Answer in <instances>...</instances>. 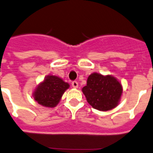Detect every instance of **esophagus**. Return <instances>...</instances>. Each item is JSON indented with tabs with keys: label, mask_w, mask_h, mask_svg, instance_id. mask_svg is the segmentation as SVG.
Here are the masks:
<instances>
[{
	"label": "esophagus",
	"mask_w": 153,
	"mask_h": 153,
	"mask_svg": "<svg viewBox=\"0 0 153 153\" xmlns=\"http://www.w3.org/2000/svg\"><path fill=\"white\" fill-rule=\"evenodd\" d=\"M71 85H72L73 88H77L78 87V83L76 82V81H74V82H71Z\"/></svg>",
	"instance_id": "obj_1"
}]
</instances>
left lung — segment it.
Returning a JSON list of instances; mask_svg holds the SVG:
<instances>
[{"label":"left lung","instance_id":"8db88e82","mask_svg":"<svg viewBox=\"0 0 153 153\" xmlns=\"http://www.w3.org/2000/svg\"><path fill=\"white\" fill-rule=\"evenodd\" d=\"M82 90L92 108L103 111L115 108L123 94V86L115 77L96 72L88 76Z\"/></svg>","mask_w":153,"mask_h":153}]
</instances>
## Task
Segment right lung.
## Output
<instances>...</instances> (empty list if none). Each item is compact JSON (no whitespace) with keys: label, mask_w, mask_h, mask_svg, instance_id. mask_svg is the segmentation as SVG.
<instances>
[{"label":"right lung","mask_w":153,"mask_h":153,"mask_svg":"<svg viewBox=\"0 0 153 153\" xmlns=\"http://www.w3.org/2000/svg\"><path fill=\"white\" fill-rule=\"evenodd\" d=\"M69 84L55 75H48L33 92L34 99L39 105L54 108L60 102L64 92L69 88Z\"/></svg>","instance_id":"right-lung-1"}]
</instances>
